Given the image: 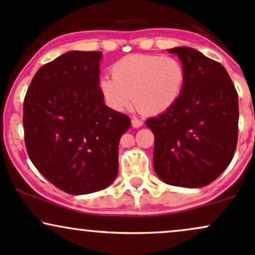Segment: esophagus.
<instances>
[{"label":"esophagus","instance_id":"esophagus-1","mask_svg":"<svg viewBox=\"0 0 255 255\" xmlns=\"http://www.w3.org/2000/svg\"><path fill=\"white\" fill-rule=\"evenodd\" d=\"M132 125H133V127L139 128V127H141V126H142V121H141L140 119H138V117H133V119H132Z\"/></svg>","mask_w":255,"mask_h":255}]
</instances>
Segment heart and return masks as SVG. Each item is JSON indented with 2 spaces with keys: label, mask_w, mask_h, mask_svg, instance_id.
<instances>
[{
  "label": "heart",
  "mask_w": 255,
  "mask_h": 255,
  "mask_svg": "<svg viewBox=\"0 0 255 255\" xmlns=\"http://www.w3.org/2000/svg\"><path fill=\"white\" fill-rule=\"evenodd\" d=\"M113 77L100 80L106 103L117 111L130 103L142 114L164 113L177 103L186 82L183 61L159 54H130L111 68Z\"/></svg>",
  "instance_id": "b5f03b06"
}]
</instances>
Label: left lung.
I'll return each instance as SVG.
<instances>
[{
	"label": "left lung",
	"instance_id": "8db88e82",
	"mask_svg": "<svg viewBox=\"0 0 255 255\" xmlns=\"http://www.w3.org/2000/svg\"><path fill=\"white\" fill-rule=\"evenodd\" d=\"M168 52L185 65L186 82L172 108L146 120L155 135L153 168L169 185L206 186L235 155L239 96L220 63L189 47Z\"/></svg>",
	"mask_w": 255,
	"mask_h": 255
}]
</instances>
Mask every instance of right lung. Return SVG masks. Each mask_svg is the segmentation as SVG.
Here are the masks:
<instances>
[{
  "label": "right lung",
  "instance_id": "add662e5",
  "mask_svg": "<svg viewBox=\"0 0 255 255\" xmlns=\"http://www.w3.org/2000/svg\"><path fill=\"white\" fill-rule=\"evenodd\" d=\"M102 52L72 50L44 64L24 99L27 155L42 175L71 195L99 191L119 173V142L127 115L104 104Z\"/></svg>",
  "mask_w": 255,
  "mask_h": 255
}]
</instances>
